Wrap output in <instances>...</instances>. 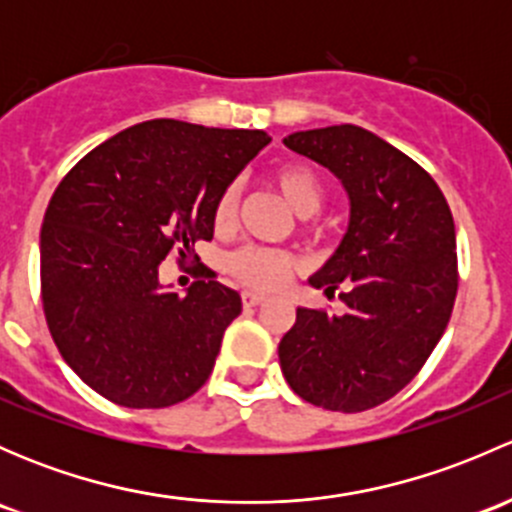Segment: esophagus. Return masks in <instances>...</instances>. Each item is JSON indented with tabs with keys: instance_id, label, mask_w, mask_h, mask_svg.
Here are the masks:
<instances>
[{
	"instance_id": "obj_1",
	"label": "esophagus",
	"mask_w": 512,
	"mask_h": 512,
	"mask_svg": "<svg viewBox=\"0 0 512 512\" xmlns=\"http://www.w3.org/2000/svg\"><path fill=\"white\" fill-rule=\"evenodd\" d=\"M262 302H265V294L250 292V289H245V292H242V304H245V307H257V304H262Z\"/></svg>"
}]
</instances>
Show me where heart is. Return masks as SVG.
Wrapping results in <instances>:
<instances>
[{"label": "heart", "mask_w": 512, "mask_h": 512, "mask_svg": "<svg viewBox=\"0 0 512 512\" xmlns=\"http://www.w3.org/2000/svg\"><path fill=\"white\" fill-rule=\"evenodd\" d=\"M270 178L289 208L302 218H309L324 205V183L312 165L302 160H287L272 168ZM237 210H240V183H227L215 200V230H230L237 220ZM297 267V255L277 247H242L230 257V275L252 289L280 287Z\"/></svg>", "instance_id": "1"}]
</instances>
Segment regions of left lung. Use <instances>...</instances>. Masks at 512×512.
<instances>
[{"label": "left lung", "mask_w": 512, "mask_h": 512, "mask_svg": "<svg viewBox=\"0 0 512 512\" xmlns=\"http://www.w3.org/2000/svg\"><path fill=\"white\" fill-rule=\"evenodd\" d=\"M285 146L342 180L352 218L309 280L347 312L297 309L282 374L309 404L359 414L399 394L446 332L458 292L453 215L416 160L352 123L292 133Z\"/></svg>", "instance_id": "left-lung-1"}]
</instances>
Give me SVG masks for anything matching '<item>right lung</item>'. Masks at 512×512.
Instances as JSON below:
<instances>
[{"label": "right lung", "instance_id": "add662e5", "mask_svg": "<svg viewBox=\"0 0 512 512\" xmlns=\"http://www.w3.org/2000/svg\"><path fill=\"white\" fill-rule=\"evenodd\" d=\"M267 143L265 131L156 118L86 153L54 190L41 225L44 317L103 399L165 409L208 381L240 294L205 267L183 297L160 287L158 265L198 260L220 190Z\"/></svg>", "mask_w": 512, "mask_h": 512}]
</instances>
